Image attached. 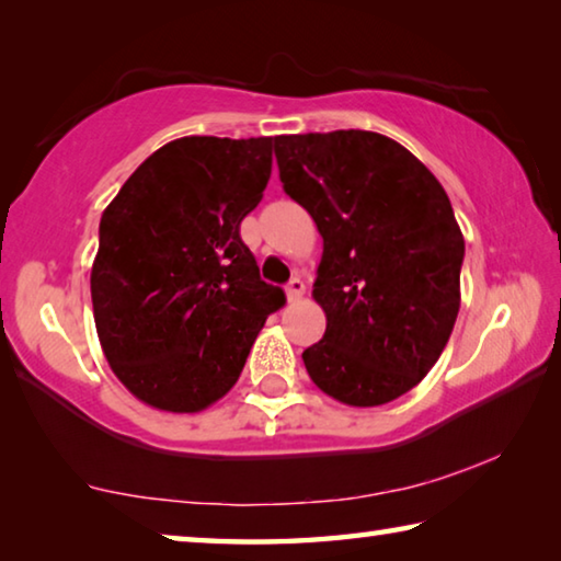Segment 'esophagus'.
<instances>
[{"instance_id":"esophagus-1","label":"esophagus","mask_w":561,"mask_h":561,"mask_svg":"<svg viewBox=\"0 0 561 561\" xmlns=\"http://www.w3.org/2000/svg\"><path fill=\"white\" fill-rule=\"evenodd\" d=\"M284 291H287L289 301H297L304 297V291H307V284H304L299 277H291L287 287H284Z\"/></svg>"}]
</instances>
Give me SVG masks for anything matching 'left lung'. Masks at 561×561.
Here are the masks:
<instances>
[{"label": "left lung", "instance_id": "1", "mask_svg": "<svg viewBox=\"0 0 561 561\" xmlns=\"http://www.w3.org/2000/svg\"><path fill=\"white\" fill-rule=\"evenodd\" d=\"M284 193L324 252L311 297L327 331L304 366L339 403L396 401L440 358L460 309L465 240L428 168L371 130L274 136Z\"/></svg>", "mask_w": 561, "mask_h": 561}]
</instances>
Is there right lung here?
<instances>
[{"label": "right lung", "instance_id": "right-lung-1", "mask_svg": "<svg viewBox=\"0 0 561 561\" xmlns=\"http://www.w3.org/2000/svg\"><path fill=\"white\" fill-rule=\"evenodd\" d=\"M274 138L187 136L138 165L101 215L93 319L118 381L158 411L230 391L284 301L260 279L240 222L272 175Z\"/></svg>", "mask_w": 561, "mask_h": 561}]
</instances>
